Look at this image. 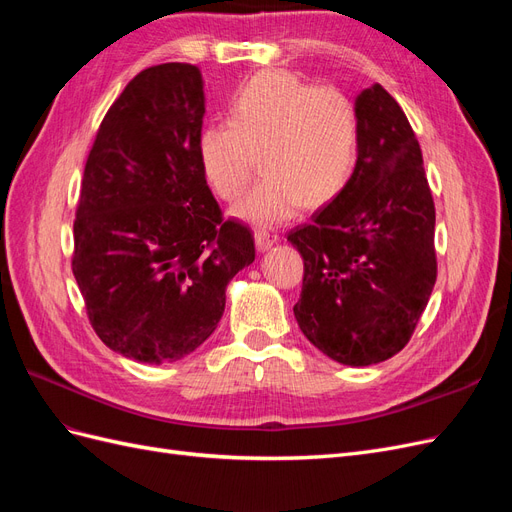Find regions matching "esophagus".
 Returning <instances> with one entry per match:
<instances>
[{"label":"esophagus","mask_w":512,"mask_h":512,"mask_svg":"<svg viewBox=\"0 0 512 512\" xmlns=\"http://www.w3.org/2000/svg\"><path fill=\"white\" fill-rule=\"evenodd\" d=\"M254 237H256L258 250H269L271 245H275L277 241H280V235H277L273 228H258Z\"/></svg>","instance_id":"1"}]
</instances>
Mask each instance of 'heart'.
<instances>
[{
    "label": "heart",
    "instance_id": "obj_1",
    "mask_svg": "<svg viewBox=\"0 0 512 512\" xmlns=\"http://www.w3.org/2000/svg\"><path fill=\"white\" fill-rule=\"evenodd\" d=\"M196 147L209 188L226 203L243 196L260 156L267 175L237 215L269 226L346 188L359 162L361 119L346 91L265 70L232 94L228 121L200 130Z\"/></svg>",
    "mask_w": 512,
    "mask_h": 512
}]
</instances>
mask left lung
Returning a JSON list of instances; mask_svg holds the SVG:
<instances>
[{
	"mask_svg": "<svg viewBox=\"0 0 512 512\" xmlns=\"http://www.w3.org/2000/svg\"><path fill=\"white\" fill-rule=\"evenodd\" d=\"M359 162L346 188L292 228L303 256V335L333 361L365 367L404 348L436 284V207L423 153L382 85L356 96Z\"/></svg>",
	"mask_w": 512,
	"mask_h": 512,
	"instance_id": "8db88e82",
	"label": "left lung"
}]
</instances>
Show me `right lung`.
Instances as JSON below:
<instances>
[{"mask_svg": "<svg viewBox=\"0 0 512 512\" xmlns=\"http://www.w3.org/2000/svg\"><path fill=\"white\" fill-rule=\"evenodd\" d=\"M203 117L196 66L147 68L108 108L85 164L72 273L98 337L138 363L203 344L228 282L256 258L252 230L222 218L200 168Z\"/></svg>", "mask_w": 512, "mask_h": 512, "instance_id": "obj_1", "label": "right lung"}]
</instances>
